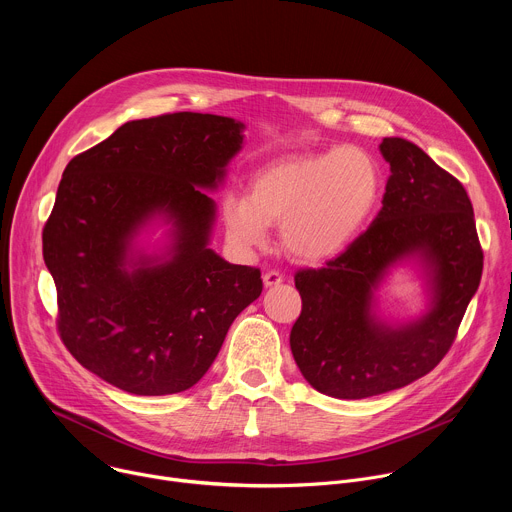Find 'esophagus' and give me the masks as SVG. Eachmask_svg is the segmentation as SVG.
<instances>
[{"label": "esophagus", "instance_id": "34e87169", "mask_svg": "<svg viewBox=\"0 0 512 512\" xmlns=\"http://www.w3.org/2000/svg\"><path fill=\"white\" fill-rule=\"evenodd\" d=\"M281 281H283V275H281L279 271H267V273L263 275L265 287H275V285H279Z\"/></svg>", "mask_w": 512, "mask_h": 512}]
</instances>
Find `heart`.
<instances>
[{
    "instance_id": "1",
    "label": "heart",
    "mask_w": 512,
    "mask_h": 512,
    "mask_svg": "<svg viewBox=\"0 0 512 512\" xmlns=\"http://www.w3.org/2000/svg\"><path fill=\"white\" fill-rule=\"evenodd\" d=\"M379 194L377 158L358 145H342L267 164L253 176L249 196L229 194L223 200V218L241 247L263 245L269 225L281 223L285 251L318 263L340 255L362 233Z\"/></svg>"
}]
</instances>
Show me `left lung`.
I'll list each match as a JSON object with an SVG mask.
<instances>
[{"instance_id":"1","label":"left lung","mask_w":512,"mask_h":512,"mask_svg":"<svg viewBox=\"0 0 512 512\" xmlns=\"http://www.w3.org/2000/svg\"><path fill=\"white\" fill-rule=\"evenodd\" d=\"M391 166L371 227L318 269H300L302 314L289 334L304 379L338 399L401 389L452 348L482 277L484 253L472 202L458 178L415 143L385 137ZM419 252L432 271L434 304L421 320L391 329L370 314L372 289L397 258Z\"/></svg>"}]
</instances>
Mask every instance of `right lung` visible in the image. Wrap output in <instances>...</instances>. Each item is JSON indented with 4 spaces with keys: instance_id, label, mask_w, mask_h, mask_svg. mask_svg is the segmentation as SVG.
Listing matches in <instances>:
<instances>
[{
    "instance_id": "right-lung-1",
    "label": "right lung",
    "mask_w": 512,
    "mask_h": 512,
    "mask_svg": "<svg viewBox=\"0 0 512 512\" xmlns=\"http://www.w3.org/2000/svg\"><path fill=\"white\" fill-rule=\"evenodd\" d=\"M243 123L168 113L121 125L72 158L42 231L60 340L83 367L133 395H172L210 369L233 320L261 296L257 267L208 249L214 188L241 150ZM175 223L173 257L124 269L148 217Z\"/></svg>"
}]
</instances>
